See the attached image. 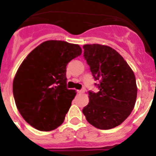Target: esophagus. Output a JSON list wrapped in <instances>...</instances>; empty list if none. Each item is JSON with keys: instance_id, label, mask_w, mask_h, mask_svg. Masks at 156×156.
<instances>
[{"instance_id": "34e87169", "label": "esophagus", "mask_w": 156, "mask_h": 156, "mask_svg": "<svg viewBox=\"0 0 156 156\" xmlns=\"http://www.w3.org/2000/svg\"><path fill=\"white\" fill-rule=\"evenodd\" d=\"M77 93H80V94H81V93H84V89H80V90H77Z\"/></svg>"}]
</instances>
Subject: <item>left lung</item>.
I'll return each instance as SVG.
<instances>
[{
	"label": "left lung",
	"mask_w": 156,
	"mask_h": 156,
	"mask_svg": "<svg viewBox=\"0 0 156 156\" xmlns=\"http://www.w3.org/2000/svg\"><path fill=\"white\" fill-rule=\"evenodd\" d=\"M84 57L99 89L88 91L89 103L82 110L86 120L101 129L118 126L128 118L137 98L133 71L118 52L108 46L87 44Z\"/></svg>",
	"instance_id": "8db88e82"
}]
</instances>
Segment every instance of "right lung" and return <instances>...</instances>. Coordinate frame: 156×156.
I'll list each match as a JSON object with an SVG mask.
<instances>
[{
	"mask_svg": "<svg viewBox=\"0 0 156 156\" xmlns=\"http://www.w3.org/2000/svg\"><path fill=\"white\" fill-rule=\"evenodd\" d=\"M79 45L50 40L25 58L13 83L15 103L34 128L50 131L62 124L76 94L67 88L66 67L81 55Z\"/></svg>",
	"mask_w": 156,
	"mask_h": 156,
	"instance_id": "1",
	"label": "right lung"
}]
</instances>
